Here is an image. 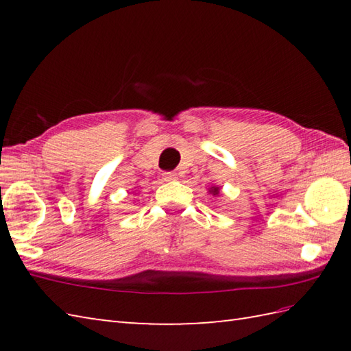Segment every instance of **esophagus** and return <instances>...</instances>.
<instances>
[{
  "mask_svg": "<svg viewBox=\"0 0 351 351\" xmlns=\"http://www.w3.org/2000/svg\"><path fill=\"white\" fill-rule=\"evenodd\" d=\"M176 178H178V175L175 173V171H164V173H162L164 181H175Z\"/></svg>",
  "mask_w": 351,
  "mask_h": 351,
  "instance_id": "esophagus-1",
  "label": "esophagus"
}]
</instances>
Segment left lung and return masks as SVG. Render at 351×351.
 <instances>
[{
    "mask_svg": "<svg viewBox=\"0 0 351 351\" xmlns=\"http://www.w3.org/2000/svg\"><path fill=\"white\" fill-rule=\"evenodd\" d=\"M219 191H220V187H211V189H210V193H211L213 196H217Z\"/></svg>",
    "mask_w": 351,
    "mask_h": 351,
    "instance_id": "1",
    "label": "left lung"
}]
</instances>
